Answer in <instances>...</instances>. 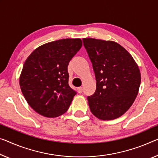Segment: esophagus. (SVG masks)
<instances>
[{
  "label": "esophagus",
  "instance_id": "34e87169",
  "mask_svg": "<svg viewBox=\"0 0 158 158\" xmlns=\"http://www.w3.org/2000/svg\"><path fill=\"white\" fill-rule=\"evenodd\" d=\"M77 92H78L79 93H82V87H79L78 88H77Z\"/></svg>",
  "mask_w": 158,
  "mask_h": 158
}]
</instances>
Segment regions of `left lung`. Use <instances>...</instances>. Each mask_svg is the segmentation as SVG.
<instances>
[{
  "instance_id": "left-lung-1",
  "label": "left lung",
  "mask_w": 158,
  "mask_h": 158,
  "mask_svg": "<svg viewBox=\"0 0 158 158\" xmlns=\"http://www.w3.org/2000/svg\"><path fill=\"white\" fill-rule=\"evenodd\" d=\"M82 41L97 81L95 93L87 97L91 112L104 121L120 117L137 97L141 80L139 68L118 43L93 38Z\"/></svg>"
}]
</instances>
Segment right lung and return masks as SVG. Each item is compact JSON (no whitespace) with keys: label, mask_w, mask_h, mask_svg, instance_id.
Instances as JSON below:
<instances>
[{"label":"right lung","mask_w":158,"mask_h":158,"mask_svg":"<svg viewBox=\"0 0 158 158\" xmlns=\"http://www.w3.org/2000/svg\"><path fill=\"white\" fill-rule=\"evenodd\" d=\"M81 39H63L34 50L24 64L20 86L31 108L54 118L69 110L76 93L69 85L68 65L81 49Z\"/></svg>","instance_id":"1"}]
</instances>
